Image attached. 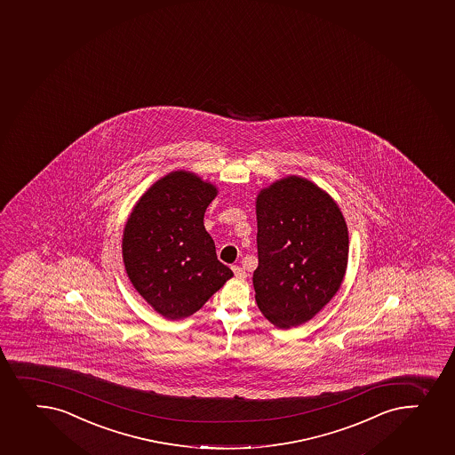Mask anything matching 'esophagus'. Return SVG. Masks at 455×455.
Listing matches in <instances>:
<instances>
[{
	"instance_id": "1",
	"label": "esophagus",
	"mask_w": 455,
	"mask_h": 455,
	"mask_svg": "<svg viewBox=\"0 0 455 455\" xmlns=\"http://www.w3.org/2000/svg\"><path fill=\"white\" fill-rule=\"evenodd\" d=\"M231 268H233L235 277H239V279H246L248 277V273L244 272V268L239 267V266H233Z\"/></svg>"
}]
</instances>
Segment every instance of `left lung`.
Returning <instances> with one entry per match:
<instances>
[{
  "label": "left lung",
  "instance_id": "obj_1",
  "mask_svg": "<svg viewBox=\"0 0 455 455\" xmlns=\"http://www.w3.org/2000/svg\"><path fill=\"white\" fill-rule=\"evenodd\" d=\"M255 300L279 328L314 318L342 285L349 237L342 212L327 192L286 176L257 197Z\"/></svg>",
  "mask_w": 455,
  "mask_h": 455
}]
</instances>
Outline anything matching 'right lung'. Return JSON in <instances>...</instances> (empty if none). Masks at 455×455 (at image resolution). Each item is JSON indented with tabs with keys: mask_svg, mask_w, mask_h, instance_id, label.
I'll return each instance as SVG.
<instances>
[{
	"mask_svg": "<svg viewBox=\"0 0 455 455\" xmlns=\"http://www.w3.org/2000/svg\"><path fill=\"white\" fill-rule=\"evenodd\" d=\"M218 189L197 174H165L136 203L122 237V258L137 292L164 318L196 314L230 268L216 257L204 212Z\"/></svg>",
	"mask_w": 455,
	"mask_h": 455,
	"instance_id": "1",
	"label": "right lung"
}]
</instances>
